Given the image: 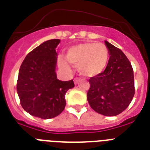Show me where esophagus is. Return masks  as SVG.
I'll return each mask as SVG.
<instances>
[{
  "mask_svg": "<svg viewBox=\"0 0 150 150\" xmlns=\"http://www.w3.org/2000/svg\"><path fill=\"white\" fill-rule=\"evenodd\" d=\"M79 81H80V79H79V78H75V79H74V83H75V85H77Z\"/></svg>",
  "mask_w": 150,
  "mask_h": 150,
  "instance_id": "1",
  "label": "esophagus"
}]
</instances>
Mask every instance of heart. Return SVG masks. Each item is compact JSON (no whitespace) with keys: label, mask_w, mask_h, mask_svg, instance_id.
<instances>
[{"label":"heart","mask_w":150,"mask_h":150,"mask_svg":"<svg viewBox=\"0 0 150 150\" xmlns=\"http://www.w3.org/2000/svg\"><path fill=\"white\" fill-rule=\"evenodd\" d=\"M66 59L77 65L80 74L85 77H94L104 71L109 60V50L104 44L85 42L71 46L65 55ZM62 67L69 69L65 61H60Z\"/></svg>","instance_id":"heart-1"}]
</instances>
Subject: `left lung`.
<instances>
[{
    "instance_id": "obj_1",
    "label": "left lung",
    "mask_w": 150,
    "mask_h": 150,
    "mask_svg": "<svg viewBox=\"0 0 150 150\" xmlns=\"http://www.w3.org/2000/svg\"><path fill=\"white\" fill-rule=\"evenodd\" d=\"M110 58L103 72L90 78L87 98L94 111L104 116H117L127 109L135 94L131 63L125 54L104 41Z\"/></svg>"
}]
</instances>
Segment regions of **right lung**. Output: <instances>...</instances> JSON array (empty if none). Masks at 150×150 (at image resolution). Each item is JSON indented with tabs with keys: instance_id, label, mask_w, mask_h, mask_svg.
<instances>
[{
	"instance_id": "obj_1",
	"label": "right lung",
	"mask_w": 150,
	"mask_h": 150,
	"mask_svg": "<svg viewBox=\"0 0 150 150\" xmlns=\"http://www.w3.org/2000/svg\"><path fill=\"white\" fill-rule=\"evenodd\" d=\"M60 40L42 42L24 59L19 70L17 91L22 108L31 115L50 119L59 115L65 107V94L75 86L73 80L57 79L56 73Z\"/></svg>"
}]
</instances>
